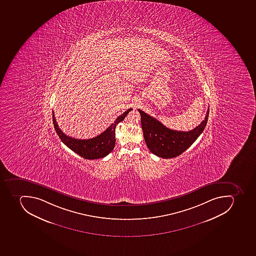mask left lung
Instances as JSON below:
<instances>
[{"label": "left lung", "instance_id": "left-lung-1", "mask_svg": "<svg viewBox=\"0 0 256 256\" xmlns=\"http://www.w3.org/2000/svg\"><path fill=\"white\" fill-rule=\"evenodd\" d=\"M144 138L152 154L159 158H176L184 152L204 131L208 117V108L204 120L188 132L176 131L166 127L160 121L140 110Z\"/></svg>", "mask_w": 256, "mask_h": 256}]
</instances>
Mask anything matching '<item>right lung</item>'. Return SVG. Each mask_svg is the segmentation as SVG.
Wrapping results in <instances>:
<instances>
[{"mask_svg": "<svg viewBox=\"0 0 256 256\" xmlns=\"http://www.w3.org/2000/svg\"><path fill=\"white\" fill-rule=\"evenodd\" d=\"M132 110V108L128 109L125 112L117 117L114 123L112 124L104 132L94 138L88 140L76 139L65 135L57 124L54 110L52 119L56 133L64 144L85 159L94 160L104 158L114 150L116 144V127L120 122L124 120L128 113Z\"/></svg>", "mask_w": 256, "mask_h": 256, "instance_id": "obj_1", "label": "right lung"}]
</instances>
